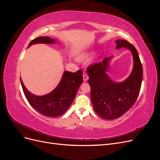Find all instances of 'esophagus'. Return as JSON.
I'll list each match as a JSON object with an SVG mask.
<instances>
[{"mask_svg":"<svg viewBox=\"0 0 160 160\" xmlns=\"http://www.w3.org/2000/svg\"><path fill=\"white\" fill-rule=\"evenodd\" d=\"M83 81H87L88 80V79H89V77H88V75H87L86 73H83Z\"/></svg>","mask_w":160,"mask_h":160,"instance_id":"obj_1","label":"esophagus"}]
</instances>
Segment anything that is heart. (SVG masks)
Instances as JSON below:
<instances>
[{
	"label": "heart",
	"instance_id": "heart-1",
	"mask_svg": "<svg viewBox=\"0 0 160 160\" xmlns=\"http://www.w3.org/2000/svg\"><path fill=\"white\" fill-rule=\"evenodd\" d=\"M92 55H93V52H83L77 57V60L79 62L88 61L91 57Z\"/></svg>",
	"mask_w": 160,
	"mask_h": 160
}]
</instances>
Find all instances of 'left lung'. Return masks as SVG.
Masks as SVG:
<instances>
[{"label":"left lung","mask_w":160,"mask_h":160,"mask_svg":"<svg viewBox=\"0 0 160 160\" xmlns=\"http://www.w3.org/2000/svg\"><path fill=\"white\" fill-rule=\"evenodd\" d=\"M116 49L124 47L132 53L133 68L127 79L115 83L107 71L113 56L90 65L87 69L91 87V99L96 113L105 119H115L123 115L136 101L141 89L143 69L138 52L126 40H116Z\"/></svg>","instance_id":"left-lung-1"}]
</instances>
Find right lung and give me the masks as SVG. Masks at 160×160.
I'll return each instance as SVG.
<instances>
[{
    "instance_id": "obj_1",
    "label": "right lung",
    "mask_w": 160,
    "mask_h": 160,
    "mask_svg": "<svg viewBox=\"0 0 160 160\" xmlns=\"http://www.w3.org/2000/svg\"><path fill=\"white\" fill-rule=\"evenodd\" d=\"M55 40L49 37H40L33 39L28 45L38 43H55ZM83 72L78 70L75 72L65 71L57 88L51 93L37 96L30 93L21 79V83L27 101L38 113L47 117L56 118L63 114L74 101L79 86L83 82Z\"/></svg>"
}]
</instances>
